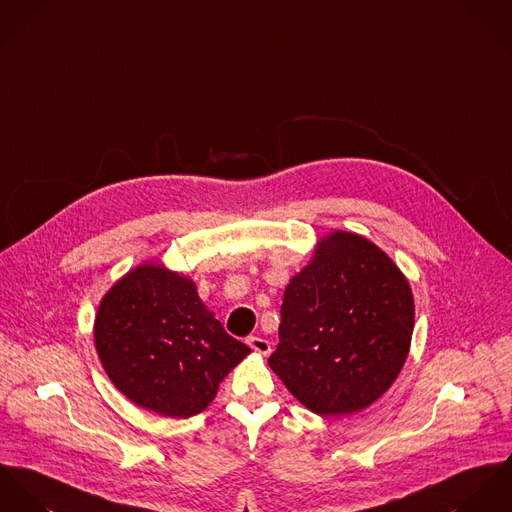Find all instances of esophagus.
<instances>
[{"mask_svg":"<svg viewBox=\"0 0 512 512\" xmlns=\"http://www.w3.org/2000/svg\"><path fill=\"white\" fill-rule=\"evenodd\" d=\"M247 343H249V347H251V349H255L257 353H263V355L271 353V343L265 340V338H259V336H249V338H247Z\"/></svg>","mask_w":512,"mask_h":512,"instance_id":"esophagus-1","label":"esophagus"}]
</instances>
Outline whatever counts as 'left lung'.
I'll return each instance as SVG.
<instances>
[{
	"label": "left lung",
	"mask_w": 512,
	"mask_h": 512,
	"mask_svg": "<svg viewBox=\"0 0 512 512\" xmlns=\"http://www.w3.org/2000/svg\"><path fill=\"white\" fill-rule=\"evenodd\" d=\"M412 328V292L397 265L365 237L336 231L286 286L269 365L312 412L351 414L393 385Z\"/></svg>",
	"instance_id": "obj_1"
}]
</instances>
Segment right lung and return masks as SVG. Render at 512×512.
Here are the masks:
<instances>
[{"label": "right lung", "mask_w": 512, "mask_h": 512, "mask_svg": "<svg viewBox=\"0 0 512 512\" xmlns=\"http://www.w3.org/2000/svg\"><path fill=\"white\" fill-rule=\"evenodd\" d=\"M96 349L117 391L161 416L202 412L251 351L206 310L192 281L143 265L104 296Z\"/></svg>", "instance_id": "right-lung-1"}]
</instances>
